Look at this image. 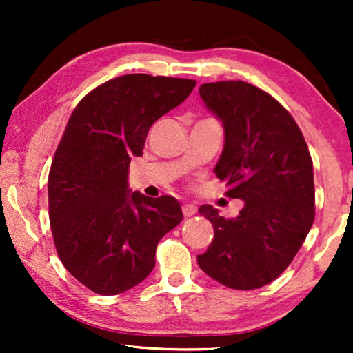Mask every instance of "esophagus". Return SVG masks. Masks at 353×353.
<instances>
[{"instance_id": "34e87169", "label": "esophagus", "mask_w": 353, "mask_h": 353, "mask_svg": "<svg viewBox=\"0 0 353 353\" xmlns=\"http://www.w3.org/2000/svg\"><path fill=\"white\" fill-rule=\"evenodd\" d=\"M181 210H183V215L185 216H192L196 214V205H192V204H183V207H181Z\"/></svg>"}]
</instances>
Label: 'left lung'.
Returning a JSON list of instances; mask_svg holds the SVG:
<instances>
[{"instance_id":"left-lung-1","label":"left lung","mask_w":353,"mask_h":353,"mask_svg":"<svg viewBox=\"0 0 353 353\" xmlns=\"http://www.w3.org/2000/svg\"><path fill=\"white\" fill-rule=\"evenodd\" d=\"M199 94L225 127L215 173L244 207L236 219L201 207L215 234L197 263L223 286L250 291L291 265L312 228L313 162L296 120L263 90L228 80L201 85Z\"/></svg>"}]
</instances>
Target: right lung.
Listing matches in <instances>:
<instances>
[{
  "label": "right lung",
  "instance_id": "add662e5",
  "mask_svg": "<svg viewBox=\"0 0 353 353\" xmlns=\"http://www.w3.org/2000/svg\"><path fill=\"white\" fill-rule=\"evenodd\" d=\"M194 86L128 74L96 86L72 112L51 162L48 205L57 255L90 291L115 296L141 283L159 241L183 220L175 197L130 192L127 176L152 123Z\"/></svg>",
  "mask_w": 353,
  "mask_h": 353
}]
</instances>
